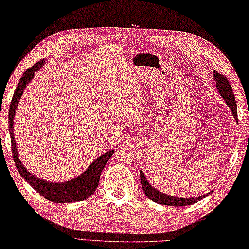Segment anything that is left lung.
Segmentation results:
<instances>
[{"mask_svg":"<svg viewBox=\"0 0 249 249\" xmlns=\"http://www.w3.org/2000/svg\"><path fill=\"white\" fill-rule=\"evenodd\" d=\"M213 78H214V81H215V87L217 91L220 93L221 97L223 98V101L226 102V104L229 107V110L231 111L234 120L237 122L238 114H237L236 98H234L232 88L230 86L229 80H228L224 76H222V74L217 73L216 71H213ZM139 175H141V182H142V190H144L145 195L147 196L149 199L153 200V202L162 204V205H169V206L192 205V204L197 203L198 200L205 198L206 196H209L210 194L213 193L212 190V192L204 194V195H200L199 197H189V198H186V197L185 198H182V197L171 196V195H168V194L162 193L161 190H159L158 188H155L154 186H152L142 170L141 172H139Z\"/></svg>","mask_w":249,"mask_h":249,"instance_id":"left-lung-1","label":"left lung"}]
</instances>
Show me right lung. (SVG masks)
<instances>
[{
	"instance_id": "1",
	"label": "right lung",
	"mask_w": 249,
	"mask_h": 249,
	"mask_svg": "<svg viewBox=\"0 0 249 249\" xmlns=\"http://www.w3.org/2000/svg\"><path fill=\"white\" fill-rule=\"evenodd\" d=\"M45 64V59L37 62L35 66H33L29 69L25 71L22 77L20 78L18 86H17L15 94H13L11 104L9 107V131L10 137H11V146H12V154L13 160H15L16 166L18 169L20 176L36 190L44 198L53 203H71V202H80L85 200L88 197H90L96 190L100 181L101 173L103 171L105 164L113 155L114 151H108L104 154L95 160L85 171L76 178L68 180L63 182H54L49 181V180H44L38 177L34 176L30 173L26 166L22 164L21 160L19 158L18 148H17L15 131H13V124H15L16 111L18 107L20 98H21L23 90L27 85L30 83L35 73Z\"/></svg>"
}]
</instances>
